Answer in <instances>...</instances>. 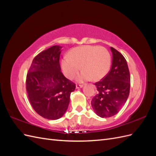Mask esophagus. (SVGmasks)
<instances>
[{
    "label": "esophagus",
    "instance_id": "obj_1",
    "mask_svg": "<svg viewBox=\"0 0 156 156\" xmlns=\"http://www.w3.org/2000/svg\"><path fill=\"white\" fill-rule=\"evenodd\" d=\"M82 87H83V85H82V84H76V88H77V89L81 88H82Z\"/></svg>",
    "mask_w": 156,
    "mask_h": 156
}]
</instances>
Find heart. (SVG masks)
<instances>
[{"mask_svg":"<svg viewBox=\"0 0 156 156\" xmlns=\"http://www.w3.org/2000/svg\"><path fill=\"white\" fill-rule=\"evenodd\" d=\"M111 55L107 49L94 45H84L72 49L62 61V68L69 79L74 78L80 69L79 82L98 81L108 74L111 67Z\"/></svg>","mask_w":156,"mask_h":156,"instance_id":"obj_1","label":"heart"}]
</instances>
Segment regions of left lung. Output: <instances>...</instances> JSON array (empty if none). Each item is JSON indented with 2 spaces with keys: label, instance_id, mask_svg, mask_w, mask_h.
Wrapping results in <instances>:
<instances>
[{
  "label": "left lung",
  "instance_id": "obj_1",
  "mask_svg": "<svg viewBox=\"0 0 156 156\" xmlns=\"http://www.w3.org/2000/svg\"><path fill=\"white\" fill-rule=\"evenodd\" d=\"M112 54L110 72L101 81L95 83L97 94L92 98L91 105L94 112L102 118L117 114L127 101L130 91V74L124 56L111 47Z\"/></svg>",
  "mask_w": 156,
  "mask_h": 156
}]
</instances>
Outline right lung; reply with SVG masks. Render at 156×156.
<instances>
[{"label":"right lung","mask_w":156,"mask_h":156,"mask_svg":"<svg viewBox=\"0 0 156 156\" xmlns=\"http://www.w3.org/2000/svg\"><path fill=\"white\" fill-rule=\"evenodd\" d=\"M62 48L54 45L36 55L26 79V89L32 107L37 114L49 120H56L64 115L71 92L76 88L74 82L61 72Z\"/></svg>","instance_id":"right-lung-1"}]
</instances>
